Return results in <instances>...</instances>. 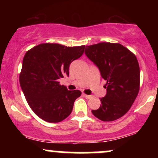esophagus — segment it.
I'll return each mask as SVG.
<instances>
[{
  "mask_svg": "<svg viewBox=\"0 0 158 158\" xmlns=\"http://www.w3.org/2000/svg\"><path fill=\"white\" fill-rule=\"evenodd\" d=\"M83 96L85 97V98H87V99H90V98H92V96H90V95H86V94H83Z\"/></svg>",
  "mask_w": 158,
  "mask_h": 158,
  "instance_id": "esophagus-1",
  "label": "esophagus"
}]
</instances>
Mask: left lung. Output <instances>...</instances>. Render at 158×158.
Returning a JSON list of instances; mask_svg holds the SVG:
<instances>
[{"mask_svg":"<svg viewBox=\"0 0 158 158\" xmlns=\"http://www.w3.org/2000/svg\"><path fill=\"white\" fill-rule=\"evenodd\" d=\"M85 53L106 81V95L100 98L99 109L92 110V113L103 122L118 119L130 109L139 93L140 70L137 57L118 43L86 46Z\"/></svg>","mask_w":158,"mask_h":158,"instance_id":"8db88e82","label":"left lung"}]
</instances>
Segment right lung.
<instances>
[{
    "mask_svg": "<svg viewBox=\"0 0 158 158\" xmlns=\"http://www.w3.org/2000/svg\"><path fill=\"white\" fill-rule=\"evenodd\" d=\"M85 45L66 47L57 43H42L26 52L19 83L28 104L45 122L57 123L72 112L79 90H68L58 80L69 75V67L81 57Z\"/></svg>",
    "mask_w": 158,
    "mask_h": 158,
    "instance_id": "obj_1",
    "label": "right lung"
}]
</instances>
